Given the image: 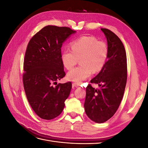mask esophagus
<instances>
[{
  "label": "esophagus",
  "mask_w": 148,
  "mask_h": 148,
  "mask_svg": "<svg viewBox=\"0 0 148 148\" xmlns=\"http://www.w3.org/2000/svg\"><path fill=\"white\" fill-rule=\"evenodd\" d=\"M73 86H75V88H78V87H79V86H80V84H77V83H73Z\"/></svg>",
  "instance_id": "34e87169"
}]
</instances>
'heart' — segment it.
Here are the masks:
<instances>
[{"label": "heart", "mask_w": 148, "mask_h": 148, "mask_svg": "<svg viewBox=\"0 0 148 148\" xmlns=\"http://www.w3.org/2000/svg\"><path fill=\"white\" fill-rule=\"evenodd\" d=\"M71 48L65 49L61 54L62 63L66 69H71L79 59L80 66L67 73L69 80L79 83L88 78L92 71L97 72L104 66L109 48L104 41L92 36H82L71 42Z\"/></svg>", "instance_id": "1"}]
</instances>
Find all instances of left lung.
Masks as SVG:
<instances>
[{"label": "left lung", "instance_id": "obj_1", "mask_svg": "<svg viewBox=\"0 0 148 148\" xmlns=\"http://www.w3.org/2000/svg\"><path fill=\"white\" fill-rule=\"evenodd\" d=\"M101 29L107 39L108 57L104 66L91 80L100 89H96L88 84L84 104L88 117L98 123L106 122L116 112L123 98L127 79V56L122 42L112 31Z\"/></svg>", "mask_w": 148, "mask_h": 148}]
</instances>
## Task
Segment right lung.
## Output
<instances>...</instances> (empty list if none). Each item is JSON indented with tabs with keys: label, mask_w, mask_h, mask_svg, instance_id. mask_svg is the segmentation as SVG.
Instances as JSON below:
<instances>
[{
	"label": "right lung",
	"mask_w": 148,
	"mask_h": 148,
	"mask_svg": "<svg viewBox=\"0 0 148 148\" xmlns=\"http://www.w3.org/2000/svg\"><path fill=\"white\" fill-rule=\"evenodd\" d=\"M75 33L76 31L68 27L48 25L28 44L23 64V86L31 107L42 119L59 116L69 96L71 83L57 84V81L65 76L61 60L62 44Z\"/></svg>",
	"instance_id": "add662e5"
}]
</instances>
